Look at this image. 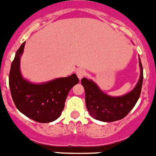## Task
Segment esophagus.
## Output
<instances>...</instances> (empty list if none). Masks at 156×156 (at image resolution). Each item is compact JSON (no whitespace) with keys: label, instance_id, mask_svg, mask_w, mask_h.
Masks as SVG:
<instances>
[{"label":"esophagus","instance_id":"obj_1","mask_svg":"<svg viewBox=\"0 0 156 156\" xmlns=\"http://www.w3.org/2000/svg\"><path fill=\"white\" fill-rule=\"evenodd\" d=\"M76 74H77V76H78V78H79V79H82V78L84 77L85 74H86V72H85V70H83V69H79L76 71Z\"/></svg>","mask_w":156,"mask_h":156}]
</instances>
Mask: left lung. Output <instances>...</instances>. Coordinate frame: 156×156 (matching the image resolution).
<instances>
[{"mask_svg":"<svg viewBox=\"0 0 156 156\" xmlns=\"http://www.w3.org/2000/svg\"><path fill=\"white\" fill-rule=\"evenodd\" d=\"M140 79L135 88L122 96L108 95L100 89L95 82L83 78L81 81L86 93V105L90 115L102 122H111L126 117L136 104L141 94L144 74L140 58Z\"/></svg>","mask_w":156,"mask_h":156,"instance_id":"left-lung-1","label":"left lung"}]
</instances>
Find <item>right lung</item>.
I'll return each mask as SVG.
<instances>
[{
	"mask_svg": "<svg viewBox=\"0 0 156 156\" xmlns=\"http://www.w3.org/2000/svg\"><path fill=\"white\" fill-rule=\"evenodd\" d=\"M25 41L22 43L11 65L10 91L14 104L20 112L36 122L46 123L56 120L62 112L69 90L79 79L75 74L42 83H33L23 78L20 61Z\"/></svg>",
	"mask_w": 156,
	"mask_h": 156,
	"instance_id": "1",
	"label": "right lung"
}]
</instances>
